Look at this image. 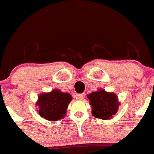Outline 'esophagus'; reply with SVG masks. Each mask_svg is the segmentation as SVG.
I'll return each instance as SVG.
<instances>
[{"label":"esophagus","instance_id":"1","mask_svg":"<svg viewBox=\"0 0 154 154\" xmlns=\"http://www.w3.org/2000/svg\"><path fill=\"white\" fill-rule=\"evenodd\" d=\"M75 98L76 99H78V100H82L85 98V94H76L75 96Z\"/></svg>","mask_w":154,"mask_h":154}]
</instances>
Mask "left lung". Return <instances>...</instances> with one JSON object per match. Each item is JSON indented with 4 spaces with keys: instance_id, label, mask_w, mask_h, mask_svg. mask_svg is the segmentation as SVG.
<instances>
[{
    "instance_id": "left-lung-1",
    "label": "left lung",
    "mask_w": 154,
    "mask_h": 154,
    "mask_svg": "<svg viewBox=\"0 0 154 154\" xmlns=\"http://www.w3.org/2000/svg\"><path fill=\"white\" fill-rule=\"evenodd\" d=\"M88 97L92 106V114L96 118L109 119L117 112L119 103L114 93L101 89L92 92Z\"/></svg>"
}]
</instances>
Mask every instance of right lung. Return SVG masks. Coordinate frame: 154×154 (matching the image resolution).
<instances>
[{"mask_svg": "<svg viewBox=\"0 0 154 154\" xmlns=\"http://www.w3.org/2000/svg\"><path fill=\"white\" fill-rule=\"evenodd\" d=\"M72 96L60 90L51 91L49 93H42L38 96V113L42 118L49 121H57L64 118Z\"/></svg>", "mask_w": 154, "mask_h": 154, "instance_id": "add662e5", "label": "right lung"}]
</instances>
